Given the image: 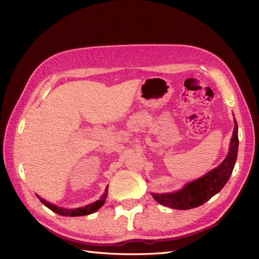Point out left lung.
<instances>
[{"label":"left lung","mask_w":259,"mask_h":259,"mask_svg":"<svg viewBox=\"0 0 259 259\" xmlns=\"http://www.w3.org/2000/svg\"><path fill=\"white\" fill-rule=\"evenodd\" d=\"M235 127L231 140V147L225 160L218 167L213 168L208 174L188 184L184 189L174 193L157 194L151 193L156 202L166 207L188 210L205 204L213 195L219 193L231 177L237 160L238 154V124L234 118Z\"/></svg>","instance_id":"1"}]
</instances>
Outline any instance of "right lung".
Masks as SVG:
<instances>
[{
	"label": "right lung",
	"instance_id": "right-lung-1",
	"mask_svg": "<svg viewBox=\"0 0 259 259\" xmlns=\"http://www.w3.org/2000/svg\"><path fill=\"white\" fill-rule=\"evenodd\" d=\"M108 189H109V186H107V188H105V192L103 193V195L100 197L99 200H97V202H95L91 205H88L85 207H81V208H75V209H64V208H61V207H57L55 205H52L50 203L46 202L45 199H42L40 196L37 197L39 198L40 202L47 206L48 208H49L50 210H52L53 212L57 213V214H61V215H65V217H81V215H86V214H91L95 211H97V210L104 204L105 202V198H107V195H108Z\"/></svg>",
	"mask_w": 259,
	"mask_h": 259
}]
</instances>
